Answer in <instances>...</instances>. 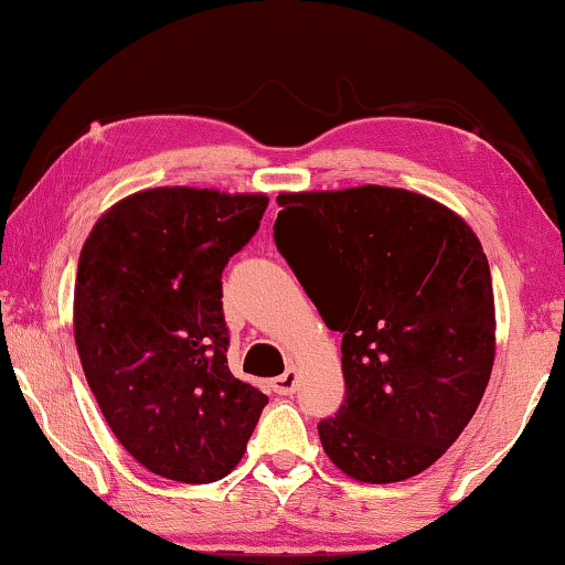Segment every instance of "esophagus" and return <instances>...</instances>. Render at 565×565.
<instances>
[{
	"label": "esophagus",
	"instance_id": "esophagus-1",
	"mask_svg": "<svg viewBox=\"0 0 565 565\" xmlns=\"http://www.w3.org/2000/svg\"><path fill=\"white\" fill-rule=\"evenodd\" d=\"M298 388V370L296 367H288L282 375H277L273 381V391L277 396H290V393H296Z\"/></svg>",
	"mask_w": 565,
	"mask_h": 565
}]
</instances>
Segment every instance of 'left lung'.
I'll return each instance as SVG.
<instances>
[{"mask_svg":"<svg viewBox=\"0 0 565 565\" xmlns=\"http://www.w3.org/2000/svg\"><path fill=\"white\" fill-rule=\"evenodd\" d=\"M275 244L342 334L344 404L323 452L362 483L427 470L468 427L493 365L491 269L460 215L401 188L282 192Z\"/></svg>","mask_w":565,"mask_h":565,"instance_id":"8db88e82","label":"left lung"}]
</instances>
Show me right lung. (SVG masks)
<instances>
[{"instance_id":"add662e5","label":"right lung","mask_w":565,"mask_h":565,"mask_svg":"<svg viewBox=\"0 0 565 565\" xmlns=\"http://www.w3.org/2000/svg\"><path fill=\"white\" fill-rule=\"evenodd\" d=\"M267 195L157 188L115 203L79 254L74 339L120 445L180 483L244 458L267 396L228 370L221 275L257 234Z\"/></svg>"}]
</instances>
